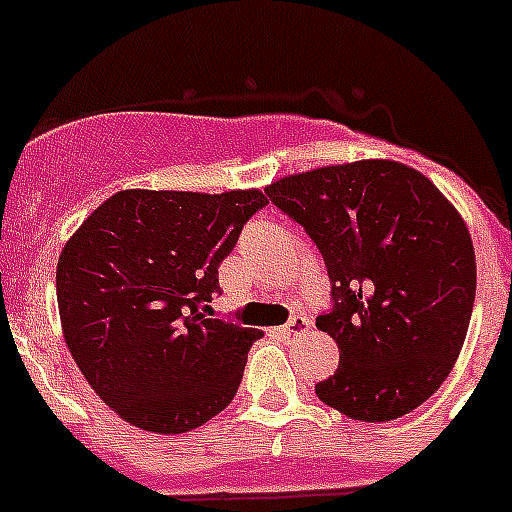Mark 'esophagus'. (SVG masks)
<instances>
[{
  "mask_svg": "<svg viewBox=\"0 0 512 512\" xmlns=\"http://www.w3.org/2000/svg\"><path fill=\"white\" fill-rule=\"evenodd\" d=\"M310 330V320L307 318H292L287 325L279 328V336L282 338H302Z\"/></svg>",
  "mask_w": 512,
  "mask_h": 512,
  "instance_id": "34e87169",
  "label": "esophagus"
}]
</instances>
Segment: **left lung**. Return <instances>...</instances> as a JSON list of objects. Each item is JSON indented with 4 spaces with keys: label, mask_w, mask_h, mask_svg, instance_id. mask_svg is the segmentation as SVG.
Wrapping results in <instances>:
<instances>
[{
    "label": "left lung",
    "mask_w": 512,
    "mask_h": 512,
    "mask_svg": "<svg viewBox=\"0 0 512 512\" xmlns=\"http://www.w3.org/2000/svg\"><path fill=\"white\" fill-rule=\"evenodd\" d=\"M271 202L307 230L333 284L318 328L338 369L315 395L364 423L423 405L467 338L477 261L464 217L418 169L390 158L287 174Z\"/></svg>",
    "instance_id": "1"
}]
</instances>
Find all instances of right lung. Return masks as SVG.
<instances>
[{"label": "right lung", "mask_w": 512, "mask_h": 512, "mask_svg": "<svg viewBox=\"0 0 512 512\" xmlns=\"http://www.w3.org/2000/svg\"><path fill=\"white\" fill-rule=\"evenodd\" d=\"M266 202L261 189H122L66 241L56 266L63 338L122 420L171 436L230 405L264 333L202 310L220 292L217 266Z\"/></svg>", "instance_id": "obj_1"}]
</instances>
